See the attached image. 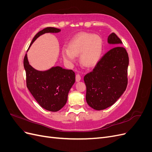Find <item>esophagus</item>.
I'll use <instances>...</instances> for the list:
<instances>
[{
    "mask_svg": "<svg viewBox=\"0 0 152 152\" xmlns=\"http://www.w3.org/2000/svg\"><path fill=\"white\" fill-rule=\"evenodd\" d=\"M81 80V77L80 75L77 74L76 75V82H79Z\"/></svg>",
    "mask_w": 152,
    "mask_h": 152,
    "instance_id": "1",
    "label": "esophagus"
}]
</instances>
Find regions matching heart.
Here are the masks:
<instances>
[{"instance_id":"heart-1","label":"heart","mask_w":152,"mask_h":152,"mask_svg":"<svg viewBox=\"0 0 152 152\" xmlns=\"http://www.w3.org/2000/svg\"><path fill=\"white\" fill-rule=\"evenodd\" d=\"M103 53V40L101 37L93 34L80 33L75 35L68 44V48H62L64 60L68 64L75 62L79 56L80 62L87 68L94 66L100 60Z\"/></svg>"}]
</instances>
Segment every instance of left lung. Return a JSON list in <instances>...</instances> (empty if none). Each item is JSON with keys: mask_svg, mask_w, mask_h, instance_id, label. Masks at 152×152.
<instances>
[{"mask_svg": "<svg viewBox=\"0 0 152 152\" xmlns=\"http://www.w3.org/2000/svg\"><path fill=\"white\" fill-rule=\"evenodd\" d=\"M115 45L100 59L91 72L84 76L86 102L89 107L102 110L111 107L126 91L129 56L122 41L115 33L108 37Z\"/></svg>", "mask_w": 152, "mask_h": 152, "instance_id": "1", "label": "left lung"}]
</instances>
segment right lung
Instances as JSON below:
<instances>
[{
  "instance_id": "right-lung-1",
  "label": "right lung",
  "mask_w": 152,
  "mask_h": 152,
  "mask_svg": "<svg viewBox=\"0 0 152 152\" xmlns=\"http://www.w3.org/2000/svg\"><path fill=\"white\" fill-rule=\"evenodd\" d=\"M60 31L54 27H48L40 31L35 35L29 48L40 36L45 34H56ZM23 65L26 86L40 107L50 112L61 110L66 103L69 91L75 82V72L59 66L44 71L37 70L30 65L27 54Z\"/></svg>"
}]
</instances>
